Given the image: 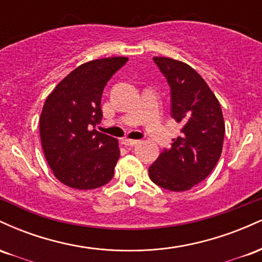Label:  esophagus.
<instances>
[{"label": "esophagus", "mask_w": 262, "mask_h": 262, "mask_svg": "<svg viewBox=\"0 0 262 262\" xmlns=\"http://www.w3.org/2000/svg\"><path fill=\"white\" fill-rule=\"evenodd\" d=\"M123 143H124V145L135 146L138 143H139V140H135V139H124V140H123Z\"/></svg>", "instance_id": "34e87169"}]
</instances>
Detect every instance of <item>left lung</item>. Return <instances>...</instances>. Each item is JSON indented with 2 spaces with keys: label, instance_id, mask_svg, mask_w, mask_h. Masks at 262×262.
Masks as SVG:
<instances>
[{
  "label": "left lung",
  "instance_id": "left-lung-1",
  "mask_svg": "<svg viewBox=\"0 0 262 262\" xmlns=\"http://www.w3.org/2000/svg\"><path fill=\"white\" fill-rule=\"evenodd\" d=\"M171 87V117L182 134L149 167L155 185L188 191L212 172L223 149L225 124L221 103L194 69L171 58L154 56Z\"/></svg>",
  "mask_w": 262,
  "mask_h": 262
}]
</instances>
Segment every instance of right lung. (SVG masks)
<instances>
[{
	"label": "right lung",
	"instance_id": "obj_1",
	"mask_svg": "<svg viewBox=\"0 0 262 262\" xmlns=\"http://www.w3.org/2000/svg\"><path fill=\"white\" fill-rule=\"evenodd\" d=\"M128 58L111 56L85 62L48 96L39 121L41 148L60 182L93 189L112 180L119 159L118 140L90 129L102 119L101 98L107 81Z\"/></svg>",
	"mask_w": 262,
	"mask_h": 262
}]
</instances>
